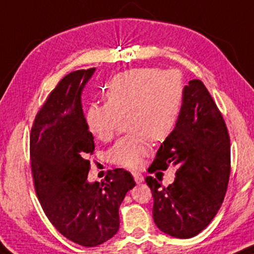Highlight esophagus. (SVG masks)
Listing matches in <instances>:
<instances>
[{"label":"esophagus","mask_w":254,"mask_h":254,"mask_svg":"<svg viewBox=\"0 0 254 254\" xmlns=\"http://www.w3.org/2000/svg\"><path fill=\"white\" fill-rule=\"evenodd\" d=\"M132 175H133V178H134V181L136 182V184H140V182L144 181V176H142L140 173L133 172Z\"/></svg>","instance_id":"obj_1"}]
</instances>
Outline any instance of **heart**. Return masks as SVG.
<instances>
[{
    "instance_id": "heart-1",
    "label": "heart",
    "mask_w": 254,
    "mask_h": 254,
    "mask_svg": "<svg viewBox=\"0 0 254 254\" xmlns=\"http://www.w3.org/2000/svg\"><path fill=\"white\" fill-rule=\"evenodd\" d=\"M104 103H92L86 112L89 130L109 141L127 116L132 134L115 142L109 151L113 163L135 169L151 152V139L161 141L175 130L184 107L180 73L158 68H134L116 74L108 82Z\"/></svg>"
}]
</instances>
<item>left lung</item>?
Returning a JSON list of instances; mask_svg holds the SVG:
<instances>
[{
	"label": "left lung",
	"mask_w": 254,
	"mask_h": 254,
	"mask_svg": "<svg viewBox=\"0 0 254 254\" xmlns=\"http://www.w3.org/2000/svg\"><path fill=\"white\" fill-rule=\"evenodd\" d=\"M175 130L161 145L150 173L176 168L175 180L146 176L152 190V216L159 230L190 239L210 224L223 203L230 175V139L223 116L200 80L185 86Z\"/></svg>",
	"instance_id": "1"
}]
</instances>
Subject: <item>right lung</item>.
<instances>
[{"label":"right lung","instance_id":"obj_1","mask_svg":"<svg viewBox=\"0 0 254 254\" xmlns=\"http://www.w3.org/2000/svg\"><path fill=\"white\" fill-rule=\"evenodd\" d=\"M95 68L60 80L37 113L30 134L33 185L43 211L68 240L85 247L118 233L119 207L135 186L130 173L109 170L103 182L87 181L95 150L81 109V91Z\"/></svg>","mask_w":254,"mask_h":254}]
</instances>
